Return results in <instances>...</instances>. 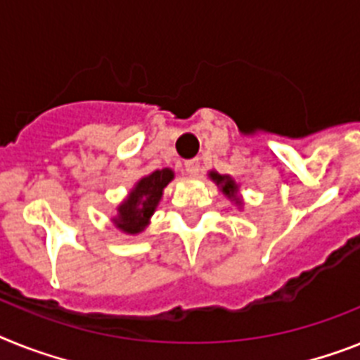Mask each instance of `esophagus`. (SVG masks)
I'll return each mask as SVG.
<instances>
[{
  "instance_id": "34e87169",
  "label": "esophagus",
  "mask_w": 360,
  "mask_h": 360,
  "mask_svg": "<svg viewBox=\"0 0 360 360\" xmlns=\"http://www.w3.org/2000/svg\"><path fill=\"white\" fill-rule=\"evenodd\" d=\"M199 170H201V162H199V159H190V161L185 162V172L190 177L199 175Z\"/></svg>"
}]
</instances>
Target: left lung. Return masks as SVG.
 Masks as SVG:
<instances>
[{
    "instance_id": "8db88e82",
    "label": "left lung",
    "mask_w": 360,
    "mask_h": 360,
    "mask_svg": "<svg viewBox=\"0 0 360 360\" xmlns=\"http://www.w3.org/2000/svg\"><path fill=\"white\" fill-rule=\"evenodd\" d=\"M210 177L216 181L217 185H221V190L225 192L226 195H229V198L231 199L236 198V185H234V181H232L231 177H226V175H219V174H216V172H210Z\"/></svg>"
}]
</instances>
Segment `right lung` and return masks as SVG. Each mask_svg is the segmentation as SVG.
I'll return each mask as SVG.
<instances>
[{
	"mask_svg": "<svg viewBox=\"0 0 360 360\" xmlns=\"http://www.w3.org/2000/svg\"><path fill=\"white\" fill-rule=\"evenodd\" d=\"M174 179V172L168 168L155 170L139 181L131 190L129 198L119 207V216L115 217V225L128 234H137L148 225V219L161 201L162 190Z\"/></svg>",
	"mask_w": 360,
	"mask_h": 360,
	"instance_id": "1",
	"label": "right lung"
}]
</instances>
